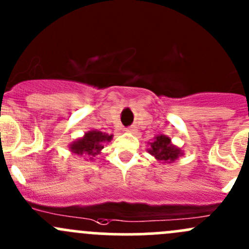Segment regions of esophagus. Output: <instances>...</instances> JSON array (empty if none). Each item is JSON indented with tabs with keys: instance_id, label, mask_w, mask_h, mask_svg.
Masks as SVG:
<instances>
[{
	"instance_id": "1",
	"label": "esophagus",
	"mask_w": 249,
	"mask_h": 249,
	"mask_svg": "<svg viewBox=\"0 0 249 249\" xmlns=\"http://www.w3.org/2000/svg\"><path fill=\"white\" fill-rule=\"evenodd\" d=\"M126 131L130 132V134H135V132L137 131V129H136V127H135V126H130V127H127Z\"/></svg>"
}]
</instances>
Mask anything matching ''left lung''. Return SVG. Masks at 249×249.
<instances>
[{
  "mask_svg": "<svg viewBox=\"0 0 249 249\" xmlns=\"http://www.w3.org/2000/svg\"><path fill=\"white\" fill-rule=\"evenodd\" d=\"M148 153L155 157V159L162 162H173L183 154L182 150L173 145L171 139L165 135H158L153 142L149 143Z\"/></svg>",
  "mask_w": 249,
  "mask_h": 249,
  "instance_id": "1",
  "label": "left lung"
}]
</instances>
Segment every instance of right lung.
I'll use <instances>...</instances> for the list:
<instances>
[{
    "mask_svg": "<svg viewBox=\"0 0 249 249\" xmlns=\"http://www.w3.org/2000/svg\"><path fill=\"white\" fill-rule=\"evenodd\" d=\"M113 135L91 130L88 131L82 139H78L70 144V150L74 154L83 155L85 158L92 159V157L99 154L104 149L105 143H108L112 140Z\"/></svg>",
    "mask_w": 249,
    "mask_h": 249,
    "instance_id": "1",
    "label": "right lung"
}]
</instances>
